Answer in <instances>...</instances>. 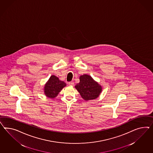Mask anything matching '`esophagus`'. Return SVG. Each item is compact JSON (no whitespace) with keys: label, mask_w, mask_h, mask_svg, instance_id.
<instances>
[{"label":"esophagus","mask_w":153,"mask_h":153,"mask_svg":"<svg viewBox=\"0 0 153 153\" xmlns=\"http://www.w3.org/2000/svg\"><path fill=\"white\" fill-rule=\"evenodd\" d=\"M68 85L70 86H74V82H69Z\"/></svg>","instance_id":"esophagus-1"}]
</instances>
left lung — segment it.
Wrapping results in <instances>:
<instances>
[{
	"instance_id": "left-lung-1",
	"label": "left lung",
	"mask_w": 153,
	"mask_h": 153,
	"mask_svg": "<svg viewBox=\"0 0 153 153\" xmlns=\"http://www.w3.org/2000/svg\"><path fill=\"white\" fill-rule=\"evenodd\" d=\"M79 80L80 82L75 86V88L83 99H95L99 96L102 91V87L90 76L83 74L80 76Z\"/></svg>"
}]
</instances>
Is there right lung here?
I'll return each instance as SVG.
<instances>
[{
    "label": "right lung",
    "instance_id": "right-lung-1",
    "mask_svg": "<svg viewBox=\"0 0 153 153\" xmlns=\"http://www.w3.org/2000/svg\"><path fill=\"white\" fill-rule=\"evenodd\" d=\"M66 86V83L59 81L58 77L52 75L45 86V96L50 98L56 97L62 88Z\"/></svg>",
    "mask_w": 153,
    "mask_h": 153
}]
</instances>
